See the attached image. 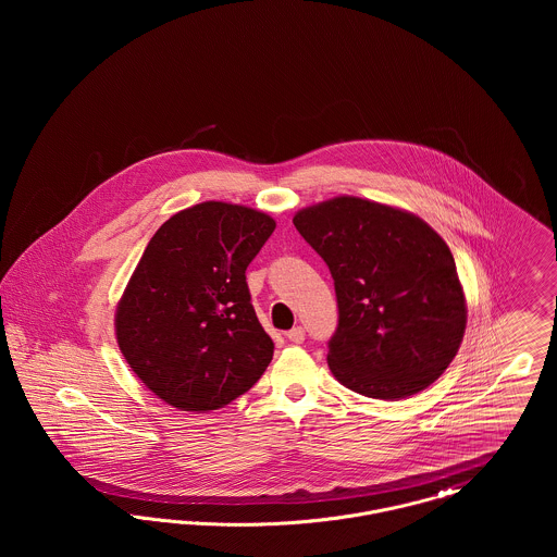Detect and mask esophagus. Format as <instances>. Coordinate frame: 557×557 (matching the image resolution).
<instances>
[{
  "mask_svg": "<svg viewBox=\"0 0 557 557\" xmlns=\"http://www.w3.org/2000/svg\"><path fill=\"white\" fill-rule=\"evenodd\" d=\"M288 341L294 343V345H302L305 343V330L300 325L292 327L290 332H288Z\"/></svg>",
  "mask_w": 557,
  "mask_h": 557,
  "instance_id": "esophagus-1",
  "label": "esophagus"
}]
</instances>
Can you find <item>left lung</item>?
Returning <instances> with one entry per match:
<instances>
[{"mask_svg":"<svg viewBox=\"0 0 557 557\" xmlns=\"http://www.w3.org/2000/svg\"><path fill=\"white\" fill-rule=\"evenodd\" d=\"M294 227L334 280L338 327L327 366L341 384L398 400L449 368L468 309L449 246L428 223L341 196L296 212Z\"/></svg>","mask_w":557,"mask_h":557,"instance_id":"left-lung-1","label":"left lung"}]
</instances>
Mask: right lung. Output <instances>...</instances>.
Listing matches in <instances>:
<instances>
[{
	"instance_id": "right-lung-1",
	"label": "right lung",
	"mask_w": 557,
	"mask_h": 557,
	"mask_svg": "<svg viewBox=\"0 0 557 557\" xmlns=\"http://www.w3.org/2000/svg\"><path fill=\"white\" fill-rule=\"evenodd\" d=\"M273 230L265 212L211 200L173 214L148 242L116 309V341L164 403L219 409L271 363L246 267Z\"/></svg>"
}]
</instances>
